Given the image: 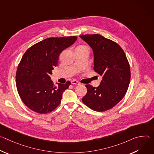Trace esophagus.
<instances>
[{
    "label": "esophagus",
    "instance_id": "esophagus-1",
    "mask_svg": "<svg viewBox=\"0 0 154 154\" xmlns=\"http://www.w3.org/2000/svg\"><path fill=\"white\" fill-rule=\"evenodd\" d=\"M71 83L72 84V85H79L80 83L79 82H77V80H72V81H71Z\"/></svg>",
    "mask_w": 154,
    "mask_h": 154
}]
</instances>
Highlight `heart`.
<instances>
[{
	"instance_id": "1",
	"label": "heart",
	"mask_w": 154,
	"mask_h": 154,
	"mask_svg": "<svg viewBox=\"0 0 154 154\" xmlns=\"http://www.w3.org/2000/svg\"><path fill=\"white\" fill-rule=\"evenodd\" d=\"M79 48H87L85 47V46H79V47L77 48V49H79Z\"/></svg>"
}]
</instances>
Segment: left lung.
Here are the masks:
<instances>
[{"label": "left lung", "mask_w": 154, "mask_h": 154, "mask_svg": "<svg viewBox=\"0 0 154 154\" xmlns=\"http://www.w3.org/2000/svg\"><path fill=\"white\" fill-rule=\"evenodd\" d=\"M80 37L92 49L94 70L102 79L99 86L86 85V94L82 102L96 112L111 109L124 97L130 80V69L126 55L118 44L100 35Z\"/></svg>", "instance_id": "left-lung-1"}]
</instances>
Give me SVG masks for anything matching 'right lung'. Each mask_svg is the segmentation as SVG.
I'll return each mask as SVG.
<instances>
[{
	"mask_svg": "<svg viewBox=\"0 0 154 154\" xmlns=\"http://www.w3.org/2000/svg\"><path fill=\"white\" fill-rule=\"evenodd\" d=\"M77 39V36L48 38L35 44L22 57L16 74L17 90L21 100L32 111L46 114L60 105L62 94L71 82L55 86L50 75L58 64L61 52Z\"/></svg>",
	"mask_w": 154,
	"mask_h": 154,
	"instance_id": "right-lung-1",
	"label": "right lung"
}]
</instances>
